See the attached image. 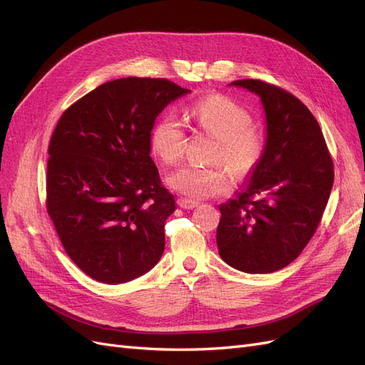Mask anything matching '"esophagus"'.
<instances>
[{"label":"esophagus","instance_id":"obj_1","mask_svg":"<svg viewBox=\"0 0 365 365\" xmlns=\"http://www.w3.org/2000/svg\"><path fill=\"white\" fill-rule=\"evenodd\" d=\"M178 205L184 210H193L195 207H197V202L196 201H192V200H187V197H178Z\"/></svg>","mask_w":365,"mask_h":365}]
</instances>
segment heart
Instances as JSON below:
<instances>
[{"instance_id":"b5f03b06","label":"heart","mask_w":365,"mask_h":365,"mask_svg":"<svg viewBox=\"0 0 365 365\" xmlns=\"http://www.w3.org/2000/svg\"><path fill=\"white\" fill-rule=\"evenodd\" d=\"M192 118L204 132L219 140L213 160L227 163L239 176L256 168L263 145L259 134L250 129V114L244 108L224 96H210L192 108ZM184 129L178 118L168 114L161 117L152 130L150 145L157 157L165 164H175L184 152ZM172 190L193 200H204L224 193L233 182V175L222 164L212 168L182 165L168 180Z\"/></svg>"}]
</instances>
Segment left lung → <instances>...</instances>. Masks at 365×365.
<instances>
[{"label":"left lung","instance_id":"obj_1","mask_svg":"<svg viewBox=\"0 0 365 365\" xmlns=\"http://www.w3.org/2000/svg\"><path fill=\"white\" fill-rule=\"evenodd\" d=\"M260 97L267 123L262 157L220 204L219 256L248 274L289 264L314 236L334 185V164L312 113L288 91L260 81H235Z\"/></svg>","mask_w":365,"mask_h":365}]
</instances>
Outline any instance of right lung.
I'll return each instance as SVG.
<instances>
[{
  "label": "right lung",
  "mask_w": 365,
  "mask_h": 365,
  "mask_svg": "<svg viewBox=\"0 0 365 365\" xmlns=\"http://www.w3.org/2000/svg\"><path fill=\"white\" fill-rule=\"evenodd\" d=\"M190 90L165 79L106 82L65 111L48 146L47 210L70 259L118 284L160 262L175 197L150 158L164 108Z\"/></svg>",
  "instance_id": "add662e5"
}]
</instances>
